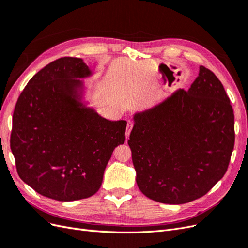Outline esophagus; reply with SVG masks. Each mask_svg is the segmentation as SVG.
<instances>
[{"label": "esophagus", "instance_id": "esophagus-1", "mask_svg": "<svg viewBox=\"0 0 248 248\" xmlns=\"http://www.w3.org/2000/svg\"><path fill=\"white\" fill-rule=\"evenodd\" d=\"M132 127H133V122H132V121H128V122H127V127H126V139L129 137V134H130V131H131V129H132Z\"/></svg>", "mask_w": 248, "mask_h": 248}]
</instances>
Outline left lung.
<instances>
[{
	"instance_id": "1",
	"label": "left lung",
	"mask_w": 248,
	"mask_h": 248,
	"mask_svg": "<svg viewBox=\"0 0 248 248\" xmlns=\"http://www.w3.org/2000/svg\"><path fill=\"white\" fill-rule=\"evenodd\" d=\"M128 145L137 184L170 205L197 200L226 174L234 149V111L220 80L200 66L188 91L179 89L136 112Z\"/></svg>"
}]
</instances>
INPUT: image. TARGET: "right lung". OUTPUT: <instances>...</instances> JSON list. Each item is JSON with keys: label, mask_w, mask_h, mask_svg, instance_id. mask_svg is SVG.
Listing matches in <instances>:
<instances>
[{"label": "right lung", "mask_w": 248, "mask_h": 248, "mask_svg": "<svg viewBox=\"0 0 248 248\" xmlns=\"http://www.w3.org/2000/svg\"><path fill=\"white\" fill-rule=\"evenodd\" d=\"M93 71L64 57L30 79L16 102L10 146L20 179L56 201L87 199L100 188L127 122L109 121L89 106L82 78Z\"/></svg>", "instance_id": "right-lung-1"}]
</instances>
